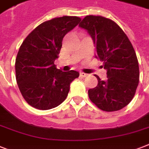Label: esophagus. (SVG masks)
Segmentation results:
<instances>
[{
  "label": "esophagus",
  "mask_w": 149,
  "mask_h": 149,
  "mask_svg": "<svg viewBox=\"0 0 149 149\" xmlns=\"http://www.w3.org/2000/svg\"><path fill=\"white\" fill-rule=\"evenodd\" d=\"M79 74H80V76H81L82 77H86L88 76V74H87V73H85V72H80Z\"/></svg>",
  "instance_id": "34e87169"
}]
</instances>
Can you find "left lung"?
<instances>
[{
    "label": "left lung",
    "mask_w": 149,
    "mask_h": 149,
    "mask_svg": "<svg viewBox=\"0 0 149 149\" xmlns=\"http://www.w3.org/2000/svg\"><path fill=\"white\" fill-rule=\"evenodd\" d=\"M79 26L93 38L95 57L103 62L107 75L105 81L96 76L97 86L89 90V98L102 111L124 108L134 97L139 82V62L132 43L119 25L107 17L87 15Z\"/></svg>",
    "instance_id": "left-lung-1"
}]
</instances>
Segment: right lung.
Listing matches in <instances>:
<instances>
[{
  "label": "right lung",
  "instance_id": "add662e5",
  "mask_svg": "<svg viewBox=\"0 0 149 149\" xmlns=\"http://www.w3.org/2000/svg\"><path fill=\"white\" fill-rule=\"evenodd\" d=\"M77 16H63L36 27L20 46L15 60L17 86L29 105L49 110L65 100L70 84L79 73L63 72L54 62L58 57L63 37L79 24Z\"/></svg>",
  "mask_w": 149,
  "mask_h": 149
}]
</instances>
